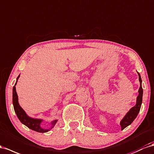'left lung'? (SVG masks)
<instances>
[{"mask_svg":"<svg viewBox=\"0 0 154 154\" xmlns=\"http://www.w3.org/2000/svg\"><path fill=\"white\" fill-rule=\"evenodd\" d=\"M139 79L140 82V87L139 89V95L137 97V103L135 106L131 108V109L129 111L127 114L125 115V117L123 118V119L120 121V126H121V130H124V128L128 126L129 125L133 122V121L135 119V118L137 116L138 113H139V111L140 109L141 103L143 101V90L142 88V80H141L140 74L138 72Z\"/></svg>","mask_w":154,"mask_h":154,"instance_id":"1","label":"left lung"}]
</instances>
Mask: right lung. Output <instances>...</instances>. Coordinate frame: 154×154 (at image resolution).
Listing matches in <instances>:
<instances>
[{"label": "right lung", "mask_w": 154, "mask_h": 154, "mask_svg": "<svg viewBox=\"0 0 154 154\" xmlns=\"http://www.w3.org/2000/svg\"><path fill=\"white\" fill-rule=\"evenodd\" d=\"M19 76L20 75H19L17 78V82L13 87V105L17 116V117L20 122L32 130L39 133H45L51 129H52L56 123L57 121V120H55L52 122V127L51 128L48 129V130H45V129H43L40 126L41 122L43 121L42 120L33 119L28 117L25 112H24V111L22 109L21 107L19 106L18 102V96L17 94L15 88V85L17 84V80L19 79Z\"/></svg>", "instance_id": "obj_1"}]
</instances>
